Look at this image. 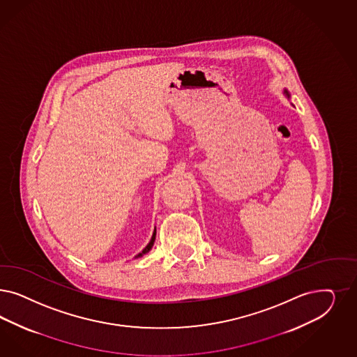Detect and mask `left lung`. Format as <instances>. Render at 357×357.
Returning a JSON list of instances; mask_svg holds the SVG:
<instances>
[{"label": "left lung", "instance_id": "8db88e82", "mask_svg": "<svg viewBox=\"0 0 357 357\" xmlns=\"http://www.w3.org/2000/svg\"><path fill=\"white\" fill-rule=\"evenodd\" d=\"M285 93H287V96H289V93L285 91Z\"/></svg>", "mask_w": 357, "mask_h": 357}]
</instances>
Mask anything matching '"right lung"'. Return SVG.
<instances>
[{"mask_svg": "<svg viewBox=\"0 0 357 357\" xmlns=\"http://www.w3.org/2000/svg\"><path fill=\"white\" fill-rule=\"evenodd\" d=\"M155 236H156V229L153 231V235H152V238H151L150 243L147 244V247L142 251V253H139L138 256H142V255H144V253H147L150 251L151 248H152V245H153V242H155Z\"/></svg>", "mask_w": 357, "mask_h": 357, "instance_id": "1", "label": "right lung"}]
</instances>
